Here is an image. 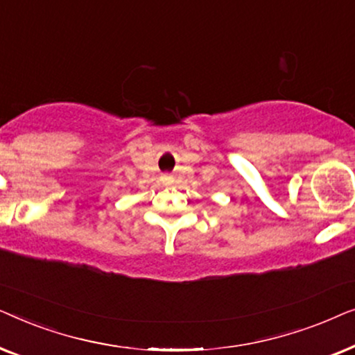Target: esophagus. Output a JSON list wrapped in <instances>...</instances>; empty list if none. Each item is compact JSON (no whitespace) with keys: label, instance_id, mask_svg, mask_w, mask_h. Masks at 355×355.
I'll return each mask as SVG.
<instances>
[{"label":"esophagus","instance_id":"obj_1","mask_svg":"<svg viewBox=\"0 0 355 355\" xmlns=\"http://www.w3.org/2000/svg\"><path fill=\"white\" fill-rule=\"evenodd\" d=\"M168 178H169V176H168Z\"/></svg>","mask_w":355,"mask_h":355}]
</instances>
